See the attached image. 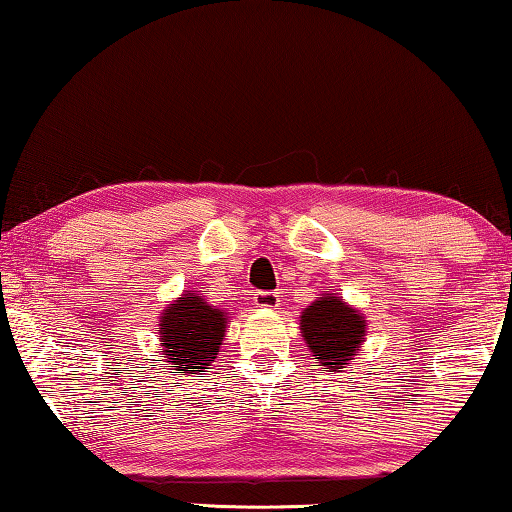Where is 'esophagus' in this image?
Listing matches in <instances>:
<instances>
[{"label":"esophagus","instance_id":"obj_1","mask_svg":"<svg viewBox=\"0 0 512 512\" xmlns=\"http://www.w3.org/2000/svg\"><path fill=\"white\" fill-rule=\"evenodd\" d=\"M253 300L257 307H264V310H278L280 305V296L275 291H257Z\"/></svg>","mask_w":512,"mask_h":512}]
</instances>
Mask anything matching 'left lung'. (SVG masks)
I'll use <instances>...</instances> for the list:
<instances>
[{"mask_svg":"<svg viewBox=\"0 0 512 512\" xmlns=\"http://www.w3.org/2000/svg\"><path fill=\"white\" fill-rule=\"evenodd\" d=\"M300 332L312 360L328 371L351 367L367 337V319L337 294H319L300 312Z\"/></svg>","mask_w":512,"mask_h":512,"instance_id":"left-lung-1","label":"left lung"}]
</instances>
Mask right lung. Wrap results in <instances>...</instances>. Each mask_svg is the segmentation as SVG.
Returning a JSON list of instances; mask_svg holds the SVG:
<instances>
[{
  "mask_svg": "<svg viewBox=\"0 0 512 512\" xmlns=\"http://www.w3.org/2000/svg\"><path fill=\"white\" fill-rule=\"evenodd\" d=\"M230 314L209 305L200 294H184L159 316V353L173 373H196L212 367L225 339Z\"/></svg>",
  "mask_w": 512,
  "mask_h": 512,
  "instance_id": "right-lung-1",
  "label": "right lung"
}]
</instances>
